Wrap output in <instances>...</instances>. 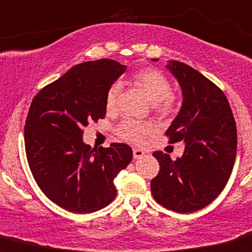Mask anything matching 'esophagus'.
Wrapping results in <instances>:
<instances>
[{
  "mask_svg": "<svg viewBox=\"0 0 252 252\" xmlns=\"http://www.w3.org/2000/svg\"><path fill=\"white\" fill-rule=\"evenodd\" d=\"M133 156H134L135 159H139V158L144 157L145 152H144V151L139 150V148H134V150H133Z\"/></svg>",
  "mask_w": 252,
  "mask_h": 252,
  "instance_id": "esophagus-1",
  "label": "esophagus"
}]
</instances>
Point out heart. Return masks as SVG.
Masks as SVG:
<instances>
[{
	"mask_svg": "<svg viewBox=\"0 0 252 252\" xmlns=\"http://www.w3.org/2000/svg\"><path fill=\"white\" fill-rule=\"evenodd\" d=\"M130 82L133 86L145 93L147 99L152 102L155 112L161 117H169L177 112L179 102L171 94L170 81L161 71L153 67L141 68L131 76ZM119 93H121V86L118 83H113L108 88L105 96V107L107 112H115L117 110ZM155 129L156 126L148 122H136L128 119L118 126L117 133L122 139L126 141L141 144L147 135L155 131Z\"/></svg>",
	"mask_w": 252,
	"mask_h": 252,
	"instance_id": "obj_1",
	"label": "heart"
}]
</instances>
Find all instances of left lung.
<instances>
[{"mask_svg":"<svg viewBox=\"0 0 252 252\" xmlns=\"http://www.w3.org/2000/svg\"><path fill=\"white\" fill-rule=\"evenodd\" d=\"M166 67L179 81L184 102L165 135L170 144L184 141L186 146L176 160L160 151L153 153L160 169L151 192L169 210L194 213L213 202L231 176L237 126L228 100L215 83L184 63L170 62Z\"/></svg>","mask_w":252,"mask_h":252,"instance_id":"8db88e82","label":"left lung"}]
</instances>
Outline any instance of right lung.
I'll use <instances>...</instances> for the list:
<instances>
[{
  "label": "right lung",
  "mask_w": 252,
  "mask_h": 252,
  "mask_svg": "<svg viewBox=\"0 0 252 252\" xmlns=\"http://www.w3.org/2000/svg\"><path fill=\"white\" fill-rule=\"evenodd\" d=\"M126 66L111 59L78 63L33 97L25 122V151L42 192L65 210L89 214L117 194L113 180L133 159L126 144L92 148L83 128L105 118V96Z\"/></svg>",
  "instance_id": "obj_1"
}]
</instances>
